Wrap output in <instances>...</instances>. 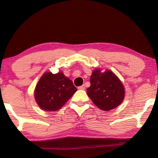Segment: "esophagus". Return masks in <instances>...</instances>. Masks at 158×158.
<instances>
[{"instance_id": "obj_1", "label": "esophagus", "mask_w": 158, "mask_h": 158, "mask_svg": "<svg viewBox=\"0 0 158 158\" xmlns=\"http://www.w3.org/2000/svg\"><path fill=\"white\" fill-rule=\"evenodd\" d=\"M78 89H85V85H81V86H80V87H78Z\"/></svg>"}]
</instances>
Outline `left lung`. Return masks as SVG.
Masks as SVG:
<instances>
[{
    "label": "left lung",
    "mask_w": 158,
    "mask_h": 158,
    "mask_svg": "<svg viewBox=\"0 0 158 158\" xmlns=\"http://www.w3.org/2000/svg\"><path fill=\"white\" fill-rule=\"evenodd\" d=\"M102 71L98 68L92 71L87 95L98 108L108 111L117 108L124 100L125 87L113 71Z\"/></svg>",
    "instance_id": "8db88e82"
}]
</instances>
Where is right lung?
<instances>
[{"label": "right lung", "mask_w": 158, "mask_h": 158, "mask_svg": "<svg viewBox=\"0 0 158 158\" xmlns=\"http://www.w3.org/2000/svg\"><path fill=\"white\" fill-rule=\"evenodd\" d=\"M72 81L59 71L45 72L40 77L35 89V99L40 108L45 111H56L77 92Z\"/></svg>", "instance_id": "obj_1"}]
</instances>
